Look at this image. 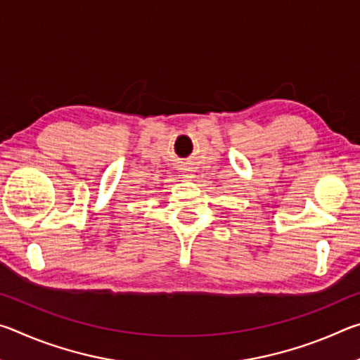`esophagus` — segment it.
Listing matches in <instances>:
<instances>
[{"instance_id":"esophagus-1","label":"esophagus","mask_w":360,"mask_h":360,"mask_svg":"<svg viewBox=\"0 0 360 360\" xmlns=\"http://www.w3.org/2000/svg\"><path fill=\"white\" fill-rule=\"evenodd\" d=\"M192 169H187V173H186V178H193V173H191Z\"/></svg>"}]
</instances>
